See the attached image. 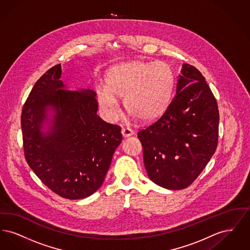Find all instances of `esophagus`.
Here are the masks:
<instances>
[{
    "label": "esophagus",
    "instance_id": "1",
    "mask_svg": "<svg viewBox=\"0 0 250 250\" xmlns=\"http://www.w3.org/2000/svg\"><path fill=\"white\" fill-rule=\"evenodd\" d=\"M133 134H134V132L129 127H124L122 129V135H123L124 138H128V137L132 136Z\"/></svg>",
    "mask_w": 250,
    "mask_h": 250
}]
</instances>
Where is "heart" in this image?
Here are the masks:
<instances>
[{"label":"heart","instance_id":"heart-1","mask_svg":"<svg viewBox=\"0 0 250 250\" xmlns=\"http://www.w3.org/2000/svg\"><path fill=\"white\" fill-rule=\"evenodd\" d=\"M172 88L173 73L167 62L132 61L107 71L106 86L98 88L97 97L109 118L119 112L116 98H124L127 112L143 122H153L166 111Z\"/></svg>","mask_w":250,"mask_h":250}]
</instances>
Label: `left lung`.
Here are the masks:
<instances>
[{
	"label": "left lung",
	"mask_w": 250,
	"mask_h": 250,
	"mask_svg": "<svg viewBox=\"0 0 250 250\" xmlns=\"http://www.w3.org/2000/svg\"><path fill=\"white\" fill-rule=\"evenodd\" d=\"M175 95L163 115L139 131L144 166L155 184L184 189L201 174L215 152L219 111L204 77L184 63Z\"/></svg>",
	"instance_id": "obj_1"
}]
</instances>
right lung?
<instances>
[{
  "mask_svg": "<svg viewBox=\"0 0 250 250\" xmlns=\"http://www.w3.org/2000/svg\"><path fill=\"white\" fill-rule=\"evenodd\" d=\"M61 75V64L48 69L24 104V155L50 190L65 199L80 200L102 186L122 134L120 126L96 114L95 91L64 90ZM48 109L55 112L52 119L48 118ZM45 123L49 125L46 133L42 130Z\"/></svg>",
  "mask_w": 250,
  "mask_h": 250,
  "instance_id": "obj_1",
  "label": "right lung"
}]
</instances>
